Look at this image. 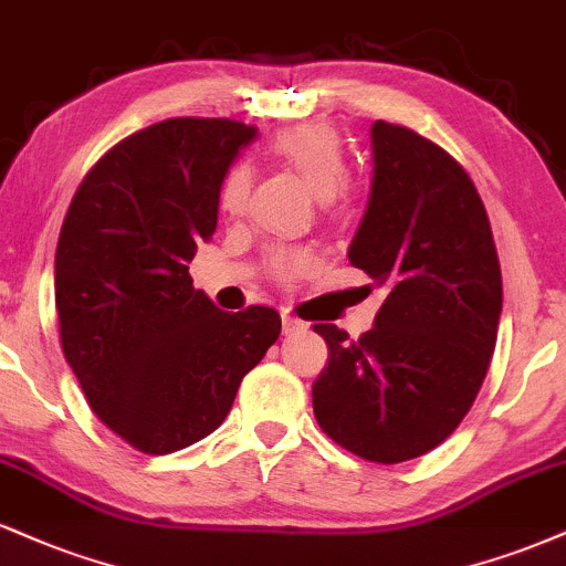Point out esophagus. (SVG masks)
I'll use <instances>...</instances> for the list:
<instances>
[{
  "mask_svg": "<svg viewBox=\"0 0 566 566\" xmlns=\"http://www.w3.org/2000/svg\"><path fill=\"white\" fill-rule=\"evenodd\" d=\"M281 321H283V334H285V336H294V334H298V331L307 328V325L298 321V317L291 315V312H283Z\"/></svg>",
  "mask_w": 566,
  "mask_h": 566,
  "instance_id": "34e87169",
  "label": "esophagus"
}]
</instances>
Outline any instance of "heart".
I'll return each mask as SVG.
<instances>
[{"mask_svg": "<svg viewBox=\"0 0 566 566\" xmlns=\"http://www.w3.org/2000/svg\"><path fill=\"white\" fill-rule=\"evenodd\" d=\"M272 150L310 185L317 198H334L349 175L347 153L338 132L328 124H298L277 132ZM251 166L235 161L224 169L217 185V206L222 214H241L249 203ZM315 254L310 249H275L268 256V270L277 283H291L312 270Z\"/></svg>", "mask_w": 566, "mask_h": 566, "instance_id": "heart-1", "label": "heart"}]
</instances>
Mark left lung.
Instances as JSON below:
<instances>
[{
  "mask_svg": "<svg viewBox=\"0 0 566 566\" xmlns=\"http://www.w3.org/2000/svg\"><path fill=\"white\" fill-rule=\"evenodd\" d=\"M370 137L374 188L349 262L387 298L360 338L315 325L328 365L312 384V408L344 450L402 463L448 440L480 395L503 281L467 169L408 126L376 122Z\"/></svg>",
  "mask_w": 566,
  "mask_h": 566,
  "instance_id": "8db88e82",
  "label": "left lung"
}]
</instances>
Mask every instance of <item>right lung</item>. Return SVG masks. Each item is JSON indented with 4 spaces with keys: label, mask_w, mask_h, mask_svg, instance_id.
<instances>
[{
    "label": "right lung",
    "mask_w": 566,
    "mask_h": 566,
    "mask_svg": "<svg viewBox=\"0 0 566 566\" xmlns=\"http://www.w3.org/2000/svg\"><path fill=\"white\" fill-rule=\"evenodd\" d=\"M254 126L166 118L86 171L55 251L60 347L99 421L166 455L230 413L243 376L281 336V315L222 312L188 262L217 230V185Z\"/></svg>",
    "instance_id": "add662e5"
}]
</instances>
